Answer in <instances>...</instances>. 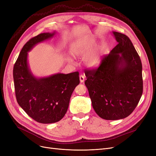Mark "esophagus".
<instances>
[{"label":"esophagus","instance_id":"obj_1","mask_svg":"<svg viewBox=\"0 0 156 156\" xmlns=\"http://www.w3.org/2000/svg\"><path fill=\"white\" fill-rule=\"evenodd\" d=\"M79 79H80V81H81V83H83L84 81V79H85V77H84V75H81L79 76Z\"/></svg>","mask_w":156,"mask_h":156}]
</instances>
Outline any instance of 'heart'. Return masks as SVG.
I'll return each mask as SVG.
<instances>
[{
  "label": "heart",
  "instance_id": "obj_1",
  "mask_svg": "<svg viewBox=\"0 0 156 156\" xmlns=\"http://www.w3.org/2000/svg\"><path fill=\"white\" fill-rule=\"evenodd\" d=\"M96 41L94 38L75 44L70 49V53L74 56H84L83 61L88 67L95 68L100 64L102 60V51L100 48H94ZM68 61L72 62V60L68 58Z\"/></svg>",
  "mask_w": 156,
  "mask_h": 156
}]
</instances>
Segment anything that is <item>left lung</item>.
<instances>
[{
    "instance_id": "1",
    "label": "left lung",
    "mask_w": 156,
    "mask_h": 156,
    "mask_svg": "<svg viewBox=\"0 0 156 156\" xmlns=\"http://www.w3.org/2000/svg\"><path fill=\"white\" fill-rule=\"evenodd\" d=\"M112 33L118 44L103 56L100 66L84 72V84L94 109L101 119L108 120L131 115L143 91L140 56L126 35Z\"/></svg>"
}]
</instances>
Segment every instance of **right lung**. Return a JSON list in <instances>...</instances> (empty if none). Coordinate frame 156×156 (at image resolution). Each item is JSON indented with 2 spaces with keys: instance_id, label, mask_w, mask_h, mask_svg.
<instances>
[{
  "instance_id": "obj_1",
  "label": "right lung",
  "mask_w": 156,
  "mask_h": 156,
  "mask_svg": "<svg viewBox=\"0 0 156 156\" xmlns=\"http://www.w3.org/2000/svg\"><path fill=\"white\" fill-rule=\"evenodd\" d=\"M55 34V32L41 33L28 41L13 69L18 104L32 119L41 124L55 123L62 119L67 112L71 96L80 83L77 72L36 78L30 71L27 62L28 52Z\"/></svg>"
}]
</instances>
